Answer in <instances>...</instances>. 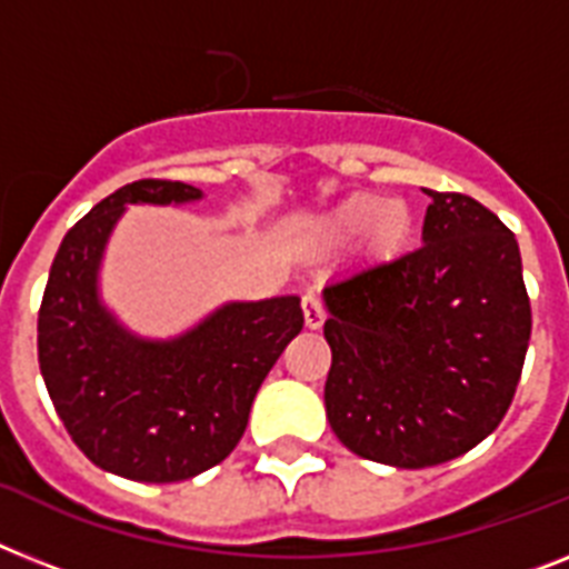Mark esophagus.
I'll list each match as a JSON object with an SVG mask.
<instances>
[{
	"instance_id": "34e87169",
	"label": "esophagus",
	"mask_w": 569,
	"mask_h": 569,
	"mask_svg": "<svg viewBox=\"0 0 569 569\" xmlns=\"http://www.w3.org/2000/svg\"><path fill=\"white\" fill-rule=\"evenodd\" d=\"M302 313H305V326L311 328V331L322 328V322H326V308H322V302H319L313 293L302 296Z\"/></svg>"
}]
</instances>
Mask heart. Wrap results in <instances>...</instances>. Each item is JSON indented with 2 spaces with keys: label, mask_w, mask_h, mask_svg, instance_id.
<instances>
[{
  "label": "heart",
  "mask_w": 569,
  "mask_h": 569,
  "mask_svg": "<svg viewBox=\"0 0 569 569\" xmlns=\"http://www.w3.org/2000/svg\"><path fill=\"white\" fill-rule=\"evenodd\" d=\"M366 232V250L378 258L396 256L412 232V214L401 200L380 194H351L319 220L317 238L328 247L355 241Z\"/></svg>",
  "instance_id": "heart-1"
}]
</instances>
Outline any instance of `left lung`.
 Instances as JSON below:
<instances>
[{
    "label": "left lung",
    "mask_w": 569,
    "mask_h": 569,
    "mask_svg": "<svg viewBox=\"0 0 569 569\" xmlns=\"http://www.w3.org/2000/svg\"><path fill=\"white\" fill-rule=\"evenodd\" d=\"M421 247L326 284V416L396 468L462 457L509 410L532 335L520 250L495 211L430 191Z\"/></svg>",
    "instance_id": "left-lung-1"
}]
</instances>
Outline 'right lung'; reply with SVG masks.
Masks as SVG:
<instances>
[{
  "label": "right lung",
  "mask_w": 569,
  "mask_h": 569,
  "mask_svg": "<svg viewBox=\"0 0 569 569\" xmlns=\"http://www.w3.org/2000/svg\"><path fill=\"white\" fill-rule=\"evenodd\" d=\"M189 182L136 180L60 243L37 317L51 403L89 462L136 482H180L241 442L261 380L305 326L299 296L229 302L173 340L130 335L98 296L112 227L130 203H191Z\"/></svg>",
  "instance_id": "add662e5"
}]
</instances>
